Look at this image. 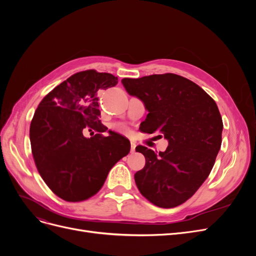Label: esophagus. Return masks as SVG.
<instances>
[{"label": "esophagus", "instance_id": "1", "mask_svg": "<svg viewBox=\"0 0 256 256\" xmlns=\"http://www.w3.org/2000/svg\"><path fill=\"white\" fill-rule=\"evenodd\" d=\"M130 146H131V147H130V152H136V145L134 142H131Z\"/></svg>", "mask_w": 256, "mask_h": 256}]
</instances>
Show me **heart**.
I'll return each instance as SVG.
<instances>
[{"mask_svg": "<svg viewBox=\"0 0 256 256\" xmlns=\"http://www.w3.org/2000/svg\"><path fill=\"white\" fill-rule=\"evenodd\" d=\"M114 128L116 131H118V132L122 134H125V136L130 134V130L128 129V127H126L125 125H122V124H116V125H114Z\"/></svg>", "mask_w": 256, "mask_h": 256, "instance_id": "heart-1", "label": "heart"}]
</instances>
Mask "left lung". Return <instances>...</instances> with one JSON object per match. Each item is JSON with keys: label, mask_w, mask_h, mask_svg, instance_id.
I'll return each instance as SVG.
<instances>
[{"label": "left lung", "mask_w": 256, "mask_h": 256, "mask_svg": "<svg viewBox=\"0 0 256 256\" xmlns=\"http://www.w3.org/2000/svg\"><path fill=\"white\" fill-rule=\"evenodd\" d=\"M122 83L148 111L141 131L158 132L168 141L158 154L136 147L145 157V166L134 174L138 191L161 208L184 203L206 180L220 150L223 122L216 104L198 84L175 74L125 78Z\"/></svg>", "instance_id": "obj_1"}]
</instances>
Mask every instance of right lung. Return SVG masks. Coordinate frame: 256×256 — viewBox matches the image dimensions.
<instances>
[{
	"label": "right lung",
	"mask_w": 256,
	"mask_h": 256,
	"mask_svg": "<svg viewBox=\"0 0 256 256\" xmlns=\"http://www.w3.org/2000/svg\"><path fill=\"white\" fill-rule=\"evenodd\" d=\"M118 76L94 69L76 72L46 95L35 111L30 140L36 168L54 194L81 202L102 189L113 166L130 152L126 138L100 122L98 90ZM90 132L86 138L84 134Z\"/></svg>",
	"instance_id": "1"
}]
</instances>
